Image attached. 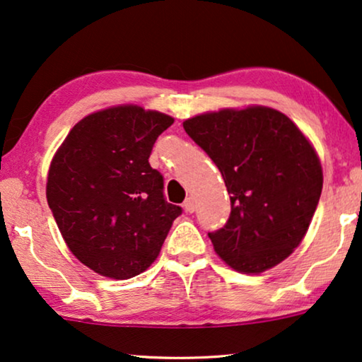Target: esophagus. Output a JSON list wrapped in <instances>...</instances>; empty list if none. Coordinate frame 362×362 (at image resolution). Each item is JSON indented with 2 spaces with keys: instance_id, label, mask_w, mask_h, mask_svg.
Segmentation results:
<instances>
[{
  "instance_id": "esophagus-1",
  "label": "esophagus",
  "mask_w": 362,
  "mask_h": 362,
  "mask_svg": "<svg viewBox=\"0 0 362 362\" xmlns=\"http://www.w3.org/2000/svg\"><path fill=\"white\" fill-rule=\"evenodd\" d=\"M182 207H185L186 212H194V209H196V204H194V199L192 197H187L185 204H182Z\"/></svg>"
}]
</instances>
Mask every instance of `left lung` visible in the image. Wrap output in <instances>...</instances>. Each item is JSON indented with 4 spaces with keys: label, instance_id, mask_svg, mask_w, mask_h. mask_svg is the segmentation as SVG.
<instances>
[{
    "label": "left lung",
    "instance_id": "8db88e82",
    "mask_svg": "<svg viewBox=\"0 0 362 362\" xmlns=\"http://www.w3.org/2000/svg\"><path fill=\"white\" fill-rule=\"evenodd\" d=\"M182 127L217 165L230 194L227 223L209 233L216 253L246 274L284 261L305 237L323 187L305 135L264 106L201 114Z\"/></svg>",
    "mask_w": 362,
    "mask_h": 362
}]
</instances>
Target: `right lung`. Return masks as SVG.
I'll return each mask as SVG.
<instances>
[{
    "mask_svg": "<svg viewBox=\"0 0 362 362\" xmlns=\"http://www.w3.org/2000/svg\"><path fill=\"white\" fill-rule=\"evenodd\" d=\"M173 122L132 104L104 109L81 119L52 160L47 202L68 248L98 274L130 279L144 272L181 216L148 163Z\"/></svg>",
    "mask_w": 362,
    "mask_h": 362,
    "instance_id": "add662e5",
    "label": "right lung"
}]
</instances>
